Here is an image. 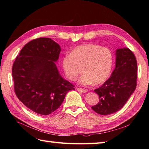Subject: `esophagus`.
I'll return each mask as SVG.
<instances>
[{"instance_id":"obj_1","label":"esophagus","mask_w":149,"mask_h":149,"mask_svg":"<svg viewBox=\"0 0 149 149\" xmlns=\"http://www.w3.org/2000/svg\"><path fill=\"white\" fill-rule=\"evenodd\" d=\"M77 91L78 92H82V93H85V92H87V90H86V89H85V88H78Z\"/></svg>"}]
</instances>
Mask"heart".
<instances>
[{"instance_id":"heart-1","label":"heart","mask_w":149,"mask_h":149,"mask_svg":"<svg viewBox=\"0 0 149 149\" xmlns=\"http://www.w3.org/2000/svg\"><path fill=\"white\" fill-rule=\"evenodd\" d=\"M113 65V53L110 48L89 43L79 45L70 54L62 58V67L68 80L74 81L80 73V82L83 85H101L110 78Z\"/></svg>"}]
</instances>
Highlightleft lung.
Returning <instances> with one entry per match:
<instances>
[{
	"label": "left lung",
	"mask_w": 149,
	"mask_h": 149,
	"mask_svg": "<svg viewBox=\"0 0 149 149\" xmlns=\"http://www.w3.org/2000/svg\"><path fill=\"white\" fill-rule=\"evenodd\" d=\"M116 55V65L111 77L94 90L100 102L92 109L102 115L120 110L136 87L137 61L133 52L124 48L117 49Z\"/></svg>",
	"instance_id": "1"
}]
</instances>
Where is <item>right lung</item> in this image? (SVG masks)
I'll use <instances>...</instances> for the list:
<instances>
[{
	"instance_id": "obj_1",
	"label": "right lung",
	"mask_w": 149,
	"mask_h": 149,
	"mask_svg": "<svg viewBox=\"0 0 149 149\" xmlns=\"http://www.w3.org/2000/svg\"><path fill=\"white\" fill-rule=\"evenodd\" d=\"M60 52V46L52 39L39 38L26 44L13 63L16 96L36 113H52L60 107L68 92L75 89L62 78L55 64Z\"/></svg>"
}]
</instances>
